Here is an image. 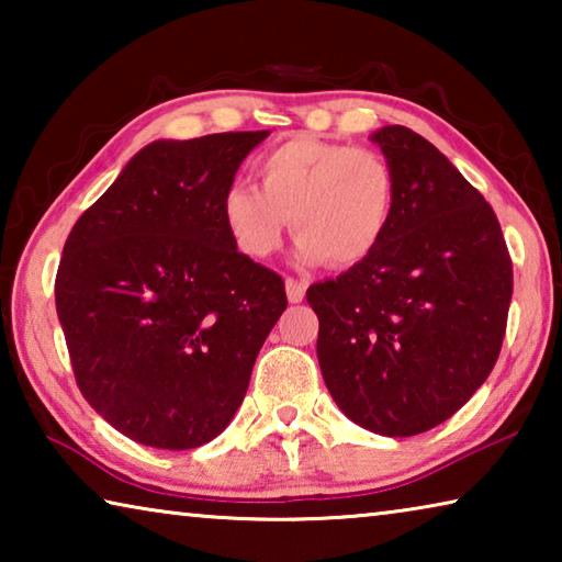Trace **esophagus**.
Instances as JSON below:
<instances>
[{
    "label": "esophagus",
    "mask_w": 562,
    "mask_h": 562,
    "mask_svg": "<svg viewBox=\"0 0 562 562\" xmlns=\"http://www.w3.org/2000/svg\"><path fill=\"white\" fill-rule=\"evenodd\" d=\"M284 290H288V297L290 302H302L304 300V292H307V282L304 280H294V278H288L284 280Z\"/></svg>",
    "instance_id": "esophagus-1"
}]
</instances>
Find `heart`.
<instances>
[{
    "instance_id": "obj_1",
    "label": "heart",
    "mask_w": 562,
    "mask_h": 562,
    "mask_svg": "<svg viewBox=\"0 0 562 562\" xmlns=\"http://www.w3.org/2000/svg\"><path fill=\"white\" fill-rule=\"evenodd\" d=\"M260 188H225L221 215L237 250L265 260L280 250L288 221L297 258L349 268L367 260L389 231L396 176L372 148L297 136L255 160Z\"/></svg>"
}]
</instances>
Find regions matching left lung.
<instances>
[{
	"instance_id": "8db88e82",
	"label": "left lung",
	"mask_w": 562,
	"mask_h": 562,
	"mask_svg": "<svg viewBox=\"0 0 562 562\" xmlns=\"http://www.w3.org/2000/svg\"><path fill=\"white\" fill-rule=\"evenodd\" d=\"M396 176L382 245L312 284L317 359L331 398L382 436L451 418L496 367L513 262L498 217L439 148L406 126L372 136Z\"/></svg>"
}]
</instances>
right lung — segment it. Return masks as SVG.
Segmentation results:
<instances>
[{"label": "right lung", "mask_w": 562, "mask_h": 562, "mask_svg": "<svg viewBox=\"0 0 562 562\" xmlns=\"http://www.w3.org/2000/svg\"><path fill=\"white\" fill-rule=\"evenodd\" d=\"M268 136L154 140L66 237L54 294L76 384L133 441H213L288 307L280 274L237 252L221 215L225 188Z\"/></svg>", "instance_id": "1"}]
</instances>
